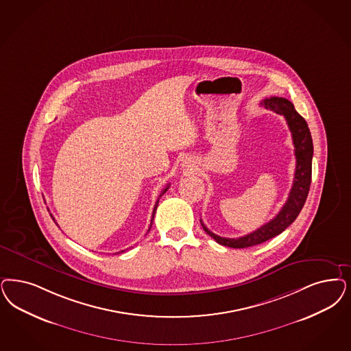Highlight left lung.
<instances>
[{
  "label": "left lung",
  "mask_w": 351,
  "mask_h": 351,
  "mask_svg": "<svg viewBox=\"0 0 351 351\" xmlns=\"http://www.w3.org/2000/svg\"><path fill=\"white\" fill-rule=\"evenodd\" d=\"M261 105L265 106L266 109L278 112L280 115H284L287 119L288 127L291 132L294 156H295L294 182L290 189L289 197L285 205L282 206V208L278 211V215L272 220H269L265 226H262L261 228L243 237H239V239L220 237L218 234L213 233L211 230H207V227L201 220V224L208 236H211L220 245L234 247V249H243V247L259 245L278 236L282 230H287L300 215L311 185L314 146H313V138H311V133L307 123L295 111L294 105L287 98L269 97L263 102H261Z\"/></svg>",
  "instance_id": "left-lung-1"
}]
</instances>
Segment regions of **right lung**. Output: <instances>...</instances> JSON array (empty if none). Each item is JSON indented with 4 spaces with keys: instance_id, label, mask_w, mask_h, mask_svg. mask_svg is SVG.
Here are the masks:
<instances>
[{
    "instance_id": "add662e5",
    "label": "right lung",
    "mask_w": 351,
    "mask_h": 351,
    "mask_svg": "<svg viewBox=\"0 0 351 351\" xmlns=\"http://www.w3.org/2000/svg\"><path fill=\"white\" fill-rule=\"evenodd\" d=\"M169 185H167V186H166V188H165V189H163V191L160 192V194H159V197H158L157 202H156V205H154V208H153V214H152V220H150V227H149V230H147V232L150 230V228H152V226H153V221H154V215H156V211H157L158 204H159V198H160V197H162L163 194L167 192V189H169ZM50 217H51V219L54 220V218H53V215H51V214H50ZM54 221H56V220H54ZM123 252H124V250H121V253H123Z\"/></svg>"
}]
</instances>
